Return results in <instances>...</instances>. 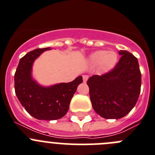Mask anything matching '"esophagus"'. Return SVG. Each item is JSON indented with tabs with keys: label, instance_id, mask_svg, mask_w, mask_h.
I'll return each instance as SVG.
<instances>
[{
	"label": "esophagus",
	"instance_id": "1",
	"mask_svg": "<svg viewBox=\"0 0 155 155\" xmlns=\"http://www.w3.org/2000/svg\"><path fill=\"white\" fill-rule=\"evenodd\" d=\"M88 80V76L87 75H83V81L84 82H87V81Z\"/></svg>",
	"mask_w": 155,
	"mask_h": 155
}]
</instances>
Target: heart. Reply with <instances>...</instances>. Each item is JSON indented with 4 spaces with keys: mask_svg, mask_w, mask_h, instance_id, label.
Wrapping results in <instances>:
<instances>
[{
    "mask_svg": "<svg viewBox=\"0 0 155 155\" xmlns=\"http://www.w3.org/2000/svg\"><path fill=\"white\" fill-rule=\"evenodd\" d=\"M117 58V54L115 51L99 50L90 54L89 61L93 64H100L103 71H109L114 67Z\"/></svg>",
    "mask_w": 155,
    "mask_h": 155,
    "instance_id": "1",
    "label": "heart"
}]
</instances>
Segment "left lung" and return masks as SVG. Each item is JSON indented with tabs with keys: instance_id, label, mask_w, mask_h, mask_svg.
<instances>
[{
	"instance_id": "obj_1",
	"label": "left lung",
	"mask_w": 155,
	"mask_h": 155,
	"mask_svg": "<svg viewBox=\"0 0 155 155\" xmlns=\"http://www.w3.org/2000/svg\"><path fill=\"white\" fill-rule=\"evenodd\" d=\"M119 62L103 75L88 79L92 107L105 119L124 117L136 104L141 91V74L137 58L126 50H120Z\"/></svg>"
}]
</instances>
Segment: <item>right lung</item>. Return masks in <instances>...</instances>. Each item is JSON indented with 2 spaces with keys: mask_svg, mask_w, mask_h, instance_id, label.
I'll return each instance as SVG.
<instances>
[{
  "mask_svg": "<svg viewBox=\"0 0 155 155\" xmlns=\"http://www.w3.org/2000/svg\"><path fill=\"white\" fill-rule=\"evenodd\" d=\"M50 49V47L36 48L25 54L14 74V88L19 101L29 115L39 120H55L63 117L78 86L83 82L82 76H79L69 83L43 87L32 78L34 61L42 52Z\"/></svg>",
  "mask_w": 155,
  "mask_h": 155,
  "instance_id": "1",
  "label": "right lung"
}]
</instances>
